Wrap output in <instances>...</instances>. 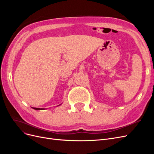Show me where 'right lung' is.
I'll use <instances>...</instances> for the list:
<instances>
[{
    "label": "right lung",
    "instance_id": "1",
    "mask_svg": "<svg viewBox=\"0 0 154 154\" xmlns=\"http://www.w3.org/2000/svg\"><path fill=\"white\" fill-rule=\"evenodd\" d=\"M32 109H34L35 110H44V109H42V108H35V107H32Z\"/></svg>",
    "mask_w": 154,
    "mask_h": 154
}]
</instances>
